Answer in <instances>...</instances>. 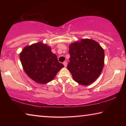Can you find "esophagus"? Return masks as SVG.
<instances>
[{
	"label": "esophagus",
	"instance_id": "1",
	"mask_svg": "<svg viewBox=\"0 0 126 126\" xmlns=\"http://www.w3.org/2000/svg\"><path fill=\"white\" fill-rule=\"evenodd\" d=\"M63 64H64V67H67V62H64Z\"/></svg>",
	"mask_w": 126,
	"mask_h": 126
}]
</instances>
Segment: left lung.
I'll return each mask as SVG.
<instances>
[{"label": "left lung", "mask_w": 126, "mask_h": 126, "mask_svg": "<svg viewBox=\"0 0 126 126\" xmlns=\"http://www.w3.org/2000/svg\"><path fill=\"white\" fill-rule=\"evenodd\" d=\"M69 46V62L67 69L73 79L87 86L97 79L103 69L104 52L95 40L83 39Z\"/></svg>", "instance_id": "8db88e82"}]
</instances>
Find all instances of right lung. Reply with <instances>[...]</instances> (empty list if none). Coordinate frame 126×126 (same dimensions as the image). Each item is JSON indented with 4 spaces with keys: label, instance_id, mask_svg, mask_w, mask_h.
Segmentation results:
<instances>
[{
    "label": "right lung",
    "instance_id": "1",
    "mask_svg": "<svg viewBox=\"0 0 126 126\" xmlns=\"http://www.w3.org/2000/svg\"><path fill=\"white\" fill-rule=\"evenodd\" d=\"M20 59L26 74L38 83L50 82L64 67L49 47L42 43L25 47L20 54Z\"/></svg>",
    "mask_w": 126,
    "mask_h": 126
}]
</instances>
